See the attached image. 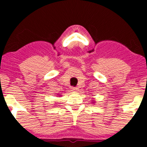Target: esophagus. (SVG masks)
<instances>
[{
	"instance_id": "esophagus-1",
	"label": "esophagus",
	"mask_w": 147,
	"mask_h": 147,
	"mask_svg": "<svg viewBox=\"0 0 147 147\" xmlns=\"http://www.w3.org/2000/svg\"><path fill=\"white\" fill-rule=\"evenodd\" d=\"M71 90H72V91H76V90H77V88H76V87H71Z\"/></svg>"
}]
</instances>
